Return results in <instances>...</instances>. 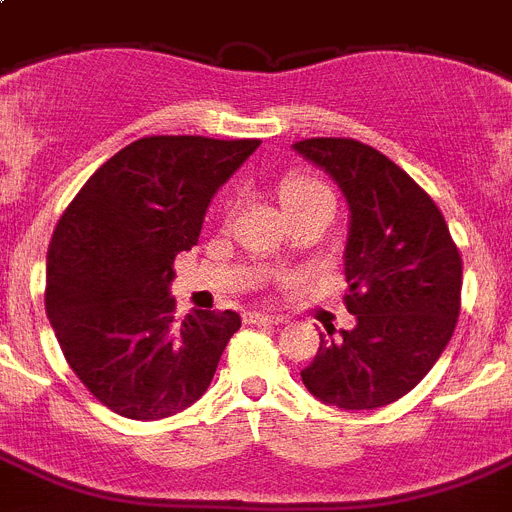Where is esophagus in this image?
Masks as SVG:
<instances>
[{"label": "esophagus", "mask_w": 512, "mask_h": 512, "mask_svg": "<svg viewBox=\"0 0 512 512\" xmlns=\"http://www.w3.org/2000/svg\"><path fill=\"white\" fill-rule=\"evenodd\" d=\"M247 317H250V322H255V324H283L286 322V317H283V314H270V311H250Z\"/></svg>", "instance_id": "obj_1"}]
</instances>
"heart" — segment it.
I'll list each match as a JSON object with an SVG mask.
<instances>
[{"instance_id":"b5f03b06","label":"heart","mask_w":512,"mask_h":512,"mask_svg":"<svg viewBox=\"0 0 512 512\" xmlns=\"http://www.w3.org/2000/svg\"><path fill=\"white\" fill-rule=\"evenodd\" d=\"M317 195H330V190L311 180H288L283 182L281 188V203L283 206H291V203L309 201V198H317Z\"/></svg>"}]
</instances>
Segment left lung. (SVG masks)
Listing matches in <instances>:
<instances>
[{
  "label": "left lung",
  "instance_id": "obj_1",
  "mask_svg": "<svg viewBox=\"0 0 512 512\" xmlns=\"http://www.w3.org/2000/svg\"><path fill=\"white\" fill-rule=\"evenodd\" d=\"M293 151L345 195V304L353 330L319 332L306 389L340 410H376L415 389L453 335L461 255L446 219L402 167L355 139H306Z\"/></svg>",
  "mask_w": 512,
  "mask_h": 512
}]
</instances>
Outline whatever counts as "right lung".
I'll return each mask as SVG.
<instances>
[{"instance_id": "1", "label": "right lung", "mask_w": 512, "mask_h": 512, "mask_svg": "<svg viewBox=\"0 0 512 512\" xmlns=\"http://www.w3.org/2000/svg\"><path fill=\"white\" fill-rule=\"evenodd\" d=\"M257 139L149 136L84 182L53 231L46 314L71 371L105 407L159 420L206 394L237 311L177 322L175 257L198 244L211 198Z\"/></svg>"}]
</instances>
